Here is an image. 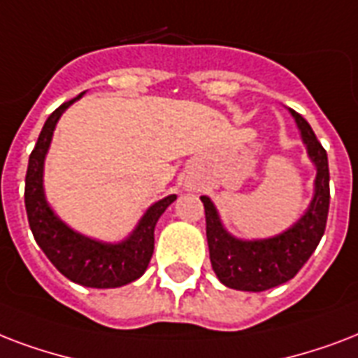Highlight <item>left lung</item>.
I'll list each match as a JSON object with an SVG mask.
<instances>
[{"label": "left lung", "mask_w": 358, "mask_h": 358, "mask_svg": "<svg viewBox=\"0 0 358 358\" xmlns=\"http://www.w3.org/2000/svg\"><path fill=\"white\" fill-rule=\"evenodd\" d=\"M297 121L310 160L314 162V198L308 209L292 228L276 237L243 241L226 231L217 207L207 196H201L207 224V245L213 271L224 285L239 292H265L292 280L320 245L325 234L329 215V160L327 151L315 138L308 121L289 110Z\"/></svg>", "instance_id": "8db88e82"}]
</instances>
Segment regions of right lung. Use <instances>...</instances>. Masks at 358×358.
I'll use <instances>...</instances> for the list:
<instances>
[{
	"label": "right lung",
	"mask_w": 358,
	"mask_h": 358,
	"mask_svg": "<svg viewBox=\"0 0 358 358\" xmlns=\"http://www.w3.org/2000/svg\"><path fill=\"white\" fill-rule=\"evenodd\" d=\"M80 93L73 101L61 104L44 123L35 149L29 155L26 173V210L29 228L37 245L43 248L54 267L63 276L85 287H121L130 284L145 273L155 248V226L160 215L177 199L176 194L166 196L153 203L140 218L134 231L121 243H102L78 234L66 226L46 201L43 187L44 159L61 113L78 101Z\"/></svg>",
	"instance_id": "1"
}]
</instances>
